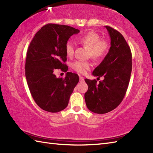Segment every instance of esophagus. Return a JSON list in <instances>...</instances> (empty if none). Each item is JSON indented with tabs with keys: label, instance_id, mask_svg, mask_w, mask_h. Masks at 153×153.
I'll use <instances>...</instances> for the list:
<instances>
[{
	"label": "esophagus",
	"instance_id": "obj_1",
	"mask_svg": "<svg viewBox=\"0 0 153 153\" xmlns=\"http://www.w3.org/2000/svg\"><path fill=\"white\" fill-rule=\"evenodd\" d=\"M79 81H80V82H83L84 77H82V76H79Z\"/></svg>",
	"mask_w": 153,
	"mask_h": 153
}]
</instances>
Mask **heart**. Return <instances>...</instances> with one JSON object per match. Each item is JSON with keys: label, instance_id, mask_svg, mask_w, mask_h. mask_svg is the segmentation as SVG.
I'll return each mask as SVG.
<instances>
[{"label": "heart", "instance_id": "heart-1", "mask_svg": "<svg viewBox=\"0 0 153 153\" xmlns=\"http://www.w3.org/2000/svg\"><path fill=\"white\" fill-rule=\"evenodd\" d=\"M81 43L89 48V56L93 60H98L101 59L108 53L109 45L106 40L100 39V35L94 31H89L80 35L77 38ZM66 55L68 57L73 56L75 47L72 42L68 41L65 46ZM91 65L87 62L77 60L72 64V68L79 74H85L90 68Z\"/></svg>", "mask_w": 153, "mask_h": 153}]
</instances>
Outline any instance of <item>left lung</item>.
Wrapping results in <instances>:
<instances>
[{"label":"left lung","mask_w":153,"mask_h":153,"mask_svg":"<svg viewBox=\"0 0 153 153\" xmlns=\"http://www.w3.org/2000/svg\"><path fill=\"white\" fill-rule=\"evenodd\" d=\"M110 38V47L104 60L93 71L97 80L85 79L88 90L85 100L88 109L96 114H105L118 106L128 89L132 69L130 48L123 35L110 26H105Z\"/></svg>","instance_id":"obj_1"}]
</instances>
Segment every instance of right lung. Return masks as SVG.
Masks as SVG:
<instances>
[{
    "label": "right lung",
    "mask_w": 153,
    "mask_h": 153,
    "mask_svg": "<svg viewBox=\"0 0 153 153\" xmlns=\"http://www.w3.org/2000/svg\"><path fill=\"white\" fill-rule=\"evenodd\" d=\"M78 33L79 30L68 25L48 24L37 32L28 47L25 77L35 102L45 111L58 112L66 108L79 82L76 74L67 72L65 78L54 74V69L68 71L65 46L71 35Z\"/></svg>",
    "instance_id": "1"
}]
</instances>
